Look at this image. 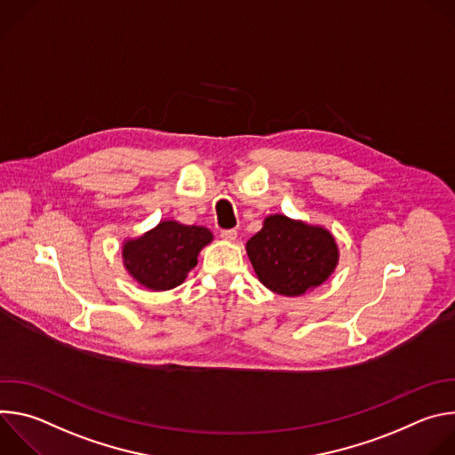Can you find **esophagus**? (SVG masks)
Here are the masks:
<instances>
[{
    "mask_svg": "<svg viewBox=\"0 0 455 455\" xmlns=\"http://www.w3.org/2000/svg\"><path fill=\"white\" fill-rule=\"evenodd\" d=\"M221 237H223L225 241H235V237H237V230H234V228L221 230Z\"/></svg>",
    "mask_w": 455,
    "mask_h": 455,
    "instance_id": "esophagus-1",
    "label": "esophagus"
}]
</instances>
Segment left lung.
<instances>
[{"mask_svg": "<svg viewBox=\"0 0 455 455\" xmlns=\"http://www.w3.org/2000/svg\"><path fill=\"white\" fill-rule=\"evenodd\" d=\"M246 253L261 284L284 297H300L326 283L340 259L328 228L284 214L265 218L263 228L246 241Z\"/></svg>", "mask_w": 455, "mask_h": 455, "instance_id": "8db88e82", "label": "left lung"}]
</instances>
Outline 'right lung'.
Listing matches in <instances>:
<instances>
[{"label": "right lung", "instance_id": "1", "mask_svg": "<svg viewBox=\"0 0 455 455\" xmlns=\"http://www.w3.org/2000/svg\"><path fill=\"white\" fill-rule=\"evenodd\" d=\"M212 239V232L205 227L164 220L142 235L122 241V265L140 286L167 291L187 279L198 265L200 251Z\"/></svg>", "mask_w": 455, "mask_h": 455}]
</instances>
